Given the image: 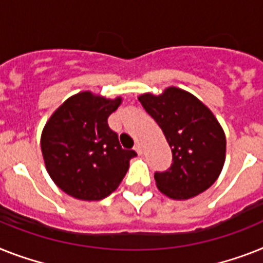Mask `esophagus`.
I'll list each match as a JSON object with an SVG mask.
<instances>
[{"label":"esophagus","mask_w":263,"mask_h":263,"mask_svg":"<svg viewBox=\"0 0 263 263\" xmlns=\"http://www.w3.org/2000/svg\"><path fill=\"white\" fill-rule=\"evenodd\" d=\"M134 151L138 153V155H142V152H144V149H142V146H141L140 142H137L136 145H134Z\"/></svg>","instance_id":"esophagus-1"}]
</instances>
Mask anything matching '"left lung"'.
Here are the masks:
<instances>
[{
  "mask_svg": "<svg viewBox=\"0 0 263 263\" xmlns=\"http://www.w3.org/2000/svg\"><path fill=\"white\" fill-rule=\"evenodd\" d=\"M158 123L172 149V165L156 172L162 194L185 200L204 192L216 181L226 160V136L211 110L196 97L177 87L161 95L138 98Z\"/></svg>",
  "mask_w": 263,
  "mask_h": 263,
  "instance_id": "1",
  "label": "left lung"
}]
</instances>
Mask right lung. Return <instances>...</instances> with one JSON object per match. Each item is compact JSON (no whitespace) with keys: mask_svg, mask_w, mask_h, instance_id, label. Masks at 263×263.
Masks as SVG:
<instances>
[{"mask_svg":"<svg viewBox=\"0 0 263 263\" xmlns=\"http://www.w3.org/2000/svg\"><path fill=\"white\" fill-rule=\"evenodd\" d=\"M122 99L83 91L68 98L45 123L41 152L56 185L80 200H101L114 192L137 153L123 149L107 118Z\"/></svg>","mask_w":263,"mask_h":263,"instance_id":"obj_1","label":"right lung"}]
</instances>
